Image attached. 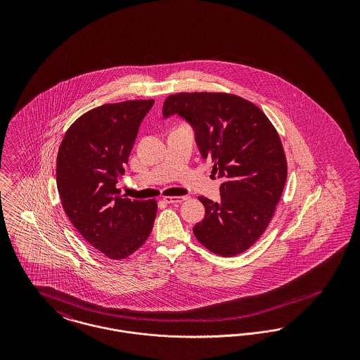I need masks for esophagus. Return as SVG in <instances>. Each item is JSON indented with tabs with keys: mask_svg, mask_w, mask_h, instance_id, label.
Returning <instances> with one entry per match:
<instances>
[{
	"mask_svg": "<svg viewBox=\"0 0 360 360\" xmlns=\"http://www.w3.org/2000/svg\"><path fill=\"white\" fill-rule=\"evenodd\" d=\"M163 201L166 204H182L184 201H186V197H165Z\"/></svg>",
	"mask_w": 360,
	"mask_h": 360,
	"instance_id": "obj_1",
	"label": "esophagus"
}]
</instances>
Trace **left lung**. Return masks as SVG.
Instances as JSON below:
<instances>
[{"label": "left lung", "instance_id": "left-lung-1", "mask_svg": "<svg viewBox=\"0 0 360 360\" xmlns=\"http://www.w3.org/2000/svg\"><path fill=\"white\" fill-rule=\"evenodd\" d=\"M162 113L188 122L200 154L223 179L220 202L198 197L205 217L194 225V236L221 257L244 252L267 228L286 184V158L273 124L257 105L226 93L172 94Z\"/></svg>", "mask_w": 360, "mask_h": 360}]
</instances>
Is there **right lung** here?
<instances>
[{
	"mask_svg": "<svg viewBox=\"0 0 360 360\" xmlns=\"http://www.w3.org/2000/svg\"><path fill=\"white\" fill-rule=\"evenodd\" d=\"M154 100L105 103L75 121L56 158V185L71 224L110 259L134 254L148 239L156 201H137L116 188Z\"/></svg>",
	"mask_w": 360,
	"mask_h": 360,
	"instance_id": "obj_1",
	"label": "right lung"
}]
</instances>
